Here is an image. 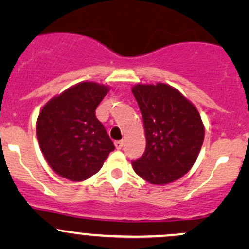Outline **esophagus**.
I'll return each mask as SVG.
<instances>
[{
  "instance_id": "1",
  "label": "esophagus",
  "mask_w": 249,
  "mask_h": 249,
  "mask_svg": "<svg viewBox=\"0 0 249 249\" xmlns=\"http://www.w3.org/2000/svg\"><path fill=\"white\" fill-rule=\"evenodd\" d=\"M114 145H115V148H117V149H122L123 145H124V142H123L122 140H120V141H115Z\"/></svg>"
}]
</instances>
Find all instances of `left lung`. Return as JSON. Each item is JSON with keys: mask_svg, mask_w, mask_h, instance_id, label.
I'll return each instance as SVG.
<instances>
[{"mask_svg": "<svg viewBox=\"0 0 249 249\" xmlns=\"http://www.w3.org/2000/svg\"><path fill=\"white\" fill-rule=\"evenodd\" d=\"M132 94L139 104L147 144L132 161L134 171L152 184H167L185 175L202 147L205 129L194 105L164 83L137 84Z\"/></svg>", "mask_w": 249, "mask_h": 249, "instance_id": "left-lung-1", "label": "left lung"}]
</instances>
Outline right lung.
<instances>
[{
  "label": "right lung",
  "instance_id": "obj_1",
  "mask_svg": "<svg viewBox=\"0 0 249 249\" xmlns=\"http://www.w3.org/2000/svg\"><path fill=\"white\" fill-rule=\"evenodd\" d=\"M108 87L83 82L48 101L39 112L37 137L49 166L79 182L95 175L114 144L95 110Z\"/></svg>",
  "mask_w": 249,
  "mask_h": 249
}]
</instances>
